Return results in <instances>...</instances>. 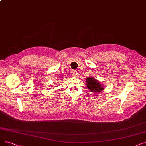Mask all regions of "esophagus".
I'll use <instances>...</instances> for the list:
<instances>
[{
    "instance_id": "1",
    "label": "esophagus",
    "mask_w": 146,
    "mask_h": 146,
    "mask_svg": "<svg viewBox=\"0 0 146 146\" xmlns=\"http://www.w3.org/2000/svg\"><path fill=\"white\" fill-rule=\"evenodd\" d=\"M72 73H73V76H75V77H76L78 74V72L76 71V70H73V72H72Z\"/></svg>"
}]
</instances>
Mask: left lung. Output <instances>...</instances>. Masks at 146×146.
I'll return each instance as SVG.
<instances>
[{"label":"left lung","instance_id":"left-lung-1","mask_svg":"<svg viewBox=\"0 0 146 146\" xmlns=\"http://www.w3.org/2000/svg\"><path fill=\"white\" fill-rule=\"evenodd\" d=\"M87 88L92 92H98L102 91L104 88L100 82L92 77H88L86 79Z\"/></svg>","mask_w":146,"mask_h":146}]
</instances>
